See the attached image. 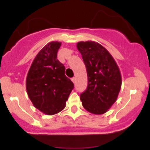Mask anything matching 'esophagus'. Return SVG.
Here are the masks:
<instances>
[{
	"mask_svg": "<svg viewBox=\"0 0 150 150\" xmlns=\"http://www.w3.org/2000/svg\"><path fill=\"white\" fill-rule=\"evenodd\" d=\"M71 80H72V82H73V83H75V77H72Z\"/></svg>",
	"mask_w": 150,
	"mask_h": 150,
	"instance_id": "esophagus-1",
	"label": "esophagus"
}]
</instances>
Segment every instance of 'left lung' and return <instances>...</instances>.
Masks as SVG:
<instances>
[{"label":"left lung","instance_id":"1","mask_svg":"<svg viewBox=\"0 0 150 150\" xmlns=\"http://www.w3.org/2000/svg\"><path fill=\"white\" fill-rule=\"evenodd\" d=\"M86 66L87 89L80 94L83 107L94 114L106 113L114 104L121 87V75L116 61L99 43L89 41L77 44Z\"/></svg>","mask_w":150,"mask_h":150}]
</instances>
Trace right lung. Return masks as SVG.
<instances>
[{
  "instance_id": "1",
  "label": "right lung",
  "mask_w": 150,
  "mask_h": 150,
  "mask_svg": "<svg viewBox=\"0 0 150 150\" xmlns=\"http://www.w3.org/2000/svg\"><path fill=\"white\" fill-rule=\"evenodd\" d=\"M61 45V42H49L38 53L26 80L31 101L46 115L61 111L74 88L73 82L65 75V66L57 59Z\"/></svg>"
}]
</instances>
